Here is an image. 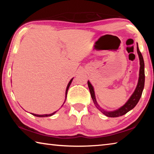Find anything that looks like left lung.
Segmentation results:
<instances>
[{
	"label": "left lung",
	"mask_w": 154,
	"mask_h": 154,
	"mask_svg": "<svg viewBox=\"0 0 154 154\" xmlns=\"http://www.w3.org/2000/svg\"><path fill=\"white\" fill-rule=\"evenodd\" d=\"M137 54L138 56H139V61H140V69H139V80H138V83L136 88H135V90L134 92L130 96V98L128 100L127 102L124 104V105L121 106L120 108L115 111H106L103 108H101L100 106L98 105V104L96 101V96H95V92L94 90L93 85L91 84V83L88 81V87H89L90 92L91 96H92V98L93 100V102L94 103L95 106H96L99 111H100L102 113L105 115L106 116L110 117V118H117V117H119L122 116H124L128 112L132 110L135 106L137 105V104L139 102L140 97H141L142 92L143 90V88H144V85H145V64H144V60H143V58L141 53H140L139 49V46H138V43L137 44Z\"/></svg>",
	"instance_id": "1"
}]
</instances>
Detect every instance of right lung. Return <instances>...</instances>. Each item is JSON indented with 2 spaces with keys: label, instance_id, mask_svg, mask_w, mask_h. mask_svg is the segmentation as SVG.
<instances>
[{
  "label": "right lung",
  "instance_id": "obj_1",
  "mask_svg": "<svg viewBox=\"0 0 154 154\" xmlns=\"http://www.w3.org/2000/svg\"><path fill=\"white\" fill-rule=\"evenodd\" d=\"M72 79H73V78H72V79H71V80H70V82H69V83H68V85H67V87H66V93H65V100H64V103H65V101H66L68 90H69V86H70V85H71V82H72ZM64 103H63V105H64ZM63 105H62V106H63ZM56 112H57V111H55V112H54V113H50V114H44V115H38V114H35V113H31V114L33 115V116H36V117H39V118H45V117H49V116H53V115H54V114H55V113H56Z\"/></svg>",
  "mask_w": 154,
  "mask_h": 154
}]
</instances>
